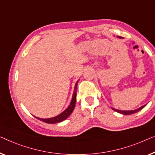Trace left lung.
I'll list each match as a JSON object with an SVG mask.
<instances>
[{"label":"left lung","mask_w":155,"mask_h":155,"mask_svg":"<svg viewBox=\"0 0 155 155\" xmlns=\"http://www.w3.org/2000/svg\"><path fill=\"white\" fill-rule=\"evenodd\" d=\"M119 38H121V37H119ZM146 104H145L143 106H142V107H140V108H137V109H135V110H117V109H115V108H112L113 110H114L115 111H116L117 113H120V114H124V115H130V114H135V113H137L138 111H139L140 110H141L142 108H143Z\"/></svg>","instance_id":"8db88e82"}]
</instances>
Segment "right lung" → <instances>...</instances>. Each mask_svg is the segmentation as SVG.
I'll use <instances>...</instances> for the list:
<instances>
[{"instance_id":"right-lung-1","label":"right lung","mask_w":155,"mask_h":155,"mask_svg":"<svg viewBox=\"0 0 155 155\" xmlns=\"http://www.w3.org/2000/svg\"><path fill=\"white\" fill-rule=\"evenodd\" d=\"M78 82V81L77 83H76V84H75L74 91L72 99H71L70 104L66 110H64L63 112H62L61 114L57 115V116L54 117H51V118L43 119V118H40V117H35L36 118L44 122H46V123H48V124L58 123V122H61L68 118V117L71 115V113H72L74 108V107H75L76 101H77V89Z\"/></svg>"}]
</instances>
